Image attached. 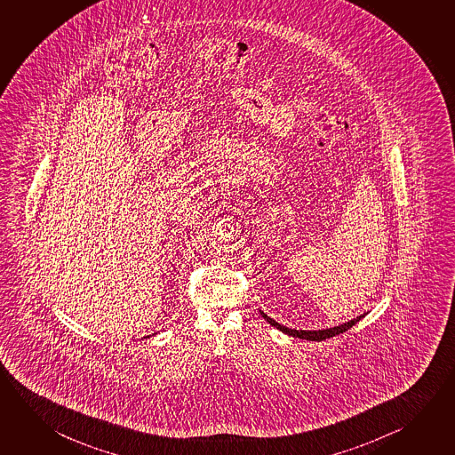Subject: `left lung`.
I'll use <instances>...</instances> for the list:
<instances>
[{
	"instance_id": "obj_1",
	"label": "left lung",
	"mask_w": 455,
	"mask_h": 455,
	"mask_svg": "<svg viewBox=\"0 0 455 455\" xmlns=\"http://www.w3.org/2000/svg\"><path fill=\"white\" fill-rule=\"evenodd\" d=\"M260 311V315H262L263 319H267L268 323H270L271 326L276 327L279 329L281 332H284L287 335H292V337H299V339H305V340H310V342H321V340H326L329 337H334V335L343 334L345 331H348L351 326H355L356 323H358L359 319L364 318V315H359L356 318L350 319V321H347V323H343V324H339V326L334 327H327V329H319V331H297V329H289V327L283 326V324H279L276 323L275 319L270 318V316H267L262 310Z\"/></svg>"
}]
</instances>
